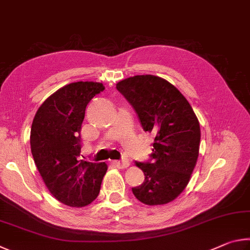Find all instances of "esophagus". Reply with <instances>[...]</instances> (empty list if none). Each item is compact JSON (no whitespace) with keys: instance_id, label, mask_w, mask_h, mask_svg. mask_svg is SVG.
Returning <instances> with one entry per match:
<instances>
[{"instance_id":"obj_1","label":"esophagus","mask_w":250,"mask_h":250,"mask_svg":"<svg viewBox=\"0 0 250 250\" xmlns=\"http://www.w3.org/2000/svg\"><path fill=\"white\" fill-rule=\"evenodd\" d=\"M129 160L128 159H122V160H114L113 165L116 166L117 168H126L129 166Z\"/></svg>"}]
</instances>
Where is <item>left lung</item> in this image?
<instances>
[{"label":"left lung","mask_w":250,"mask_h":250,"mask_svg":"<svg viewBox=\"0 0 250 250\" xmlns=\"http://www.w3.org/2000/svg\"><path fill=\"white\" fill-rule=\"evenodd\" d=\"M116 89L137 113L145 132L152 134L150 158L136 166L145 181L132 188L147 205L173 201L189 183L200 148V124L187 99L163 78L146 74L122 80Z\"/></svg>","instance_id":"left-lung-1"}]
</instances>
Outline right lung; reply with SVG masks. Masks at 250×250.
Returning <instances> with one entry per match:
<instances>
[{
  "mask_svg": "<svg viewBox=\"0 0 250 250\" xmlns=\"http://www.w3.org/2000/svg\"><path fill=\"white\" fill-rule=\"evenodd\" d=\"M104 86L74 82L50 95L34 117L30 148L48 190L61 203L82 208L98 198L107 165L79 160L85 107Z\"/></svg>",
  "mask_w": 250,
  "mask_h": 250,
  "instance_id": "obj_1",
  "label": "right lung"
}]
</instances>
